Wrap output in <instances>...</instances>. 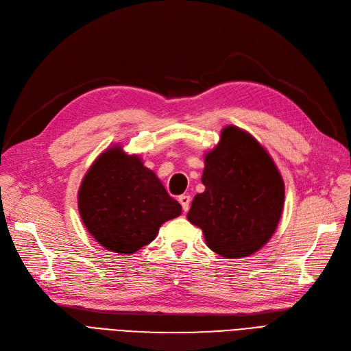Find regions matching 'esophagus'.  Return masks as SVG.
<instances>
[{
	"label": "esophagus",
	"mask_w": 351,
	"mask_h": 351,
	"mask_svg": "<svg viewBox=\"0 0 351 351\" xmlns=\"http://www.w3.org/2000/svg\"><path fill=\"white\" fill-rule=\"evenodd\" d=\"M179 202H180L183 212H188L189 206H191V196L189 195H180L179 196Z\"/></svg>",
	"instance_id": "obj_1"
}]
</instances>
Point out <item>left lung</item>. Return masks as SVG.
I'll use <instances>...</instances> for the list:
<instances>
[{"label":"left lung","mask_w":351,"mask_h":351,"mask_svg":"<svg viewBox=\"0 0 351 351\" xmlns=\"http://www.w3.org/2000/svg\"><path fill=\"white\" fill-rule=\"evenodd\" d=\"M205 192L197 193L188 220L202 229L209 249L237 259L262 249L278 229L285 182L265 147L249 132L225 126L205 154Z\"/></svg>","instance_id":"1"}]
</instances>
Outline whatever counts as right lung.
<instances>
[{"label":"right lung","mask_w":351,"mask_h":351,"mask_svg":"<svg viewBox=\"0 0 351 351\" xmlns=\"http://www.w3.org/2000/svg\"><path fill=\"white\" fill-rule=\"evenodd\" d=\"M78 210L101 246L131 254L151 243L166 220L182 213V206L138 155H128L121 145H114L85 173Z\"/></svg>","instance_id":"obj_1"}]
</instances>
